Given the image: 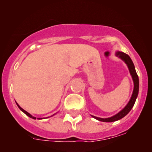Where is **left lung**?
I'll return each mask as SVG.
<instances>
[{
  "mask_svg": "<svg viewBox=\"0 0 152 152\" xmlns=\"http://www.w3.org/2000/svg\"><path fill=\"white\" fill-rule=\"evenodd\" d=\"M115 55L117 56L118 58H120V59H122V61L126 64V66H127L129 70L130 75H132L133 82H134V91H133L132 97H131L130 100L129 101L127 104H126L125 107H124V109H122L119 113L115 114V115L112 116V117L107 118H102L95 117V116L91 115V116H92L93 118H94L95 119H96L101 122H115V121H117V120L122 119V118H124V116L127 115L129 112L132 110L133 107H134L135 102H136V98L138 95L139 79H138V75L136 73L134 64L133 63L132 59H131L130 57L128 55H126V54L120 51L116 52Z\"/></svg>",
  "mask_w": 152,
  "mask_h": 152,
  "instance_id": "left-lung-1",
  "label": "left lung"
}]
</instances>
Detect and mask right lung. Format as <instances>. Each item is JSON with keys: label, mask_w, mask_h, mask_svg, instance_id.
<instances>
[{"label": "right lung", "mask_w": 152, "mask_h": 152, "mask_svg": "<svg viewBox=\"0 0 152 152\" xmlns=\"http://www.w3.org/2000/svg\"><path fill=\"white\" fill-rule=\"evenodd\" d=\"M16 105H17V106H18V108H19V109H20V111H23V113H24L25 114H26V115H28V117H30V118H32V119H34V120H36V118H37L36 117H34V116H32V115H31V114H30V113H28V112H27L26 111H25V110H24L23 109H22V108H21V107H20V106L18 104V103H17V102H16ZM56 113H55V114H53V115H51V116H50V117H52V116H53V115H55ZM48 118H49V117H48ZM37 119H39V120H42V119H45V118H37Z\"/></svg>", "instance_id": "right-lung-1"}]
</instances>
